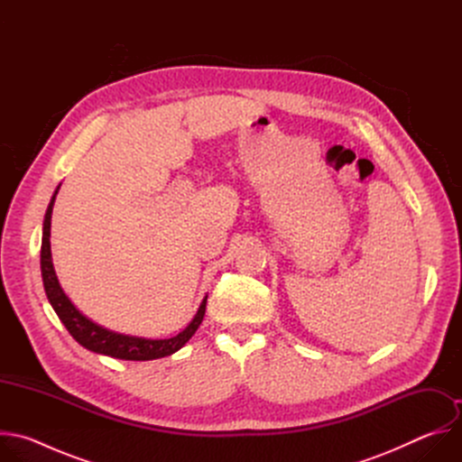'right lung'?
Here are the masks:
<instances>
[{
    "label": "right lung",
    "instance_id": "obj_1",
    "mask_svg": "<svg viewBox=\"0 0 462 462\" xmlns=\"http://www.w3.org/2000/svg\"><path fill=\"white\" fill-rule=\"evenodd\" d=\"M60 186L56 188L52 199L47 207L45 219H43V237H42V252H40V265H42V278H43V289L47 294L49 303L52 305L54 312L61 319V323L68 328L69 335L86 349L106 355L111 358H120V360H134V362H144V360H155V358H164L179 351L193 335L197 328H199L205 310H207V298L201 301L199 310L193 316V319L188 323L184 331H180L173 338L166 340H150V338H139V337H127V335H118L109 331V328H104L102 325H97L91 321L88 316H84L73 303L71 300L65 296L61 291L54 267H52V257H51V216H52V207L54 199L58 193Z\"/></svg>",
    "mask_w": 462,
    "mask_h": 462
}]
</instances>
